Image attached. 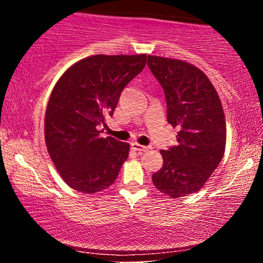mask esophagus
<instances>
[{"instance_id": "34e87169", "label": "esophagus", "mask_w": 263, "mask_h": 263, "mask_svg": "<svg viewBox=\"0 0 263 263\" xmlns=\"http://www.w3.org/2000/svg\"><path fill=\"white\" fill-rule=\"evenodd\" d=\"M131 146H132V148H134L135 151H137V152H147V151L151 149L149 146H142V144L137 143V142H132Z\"/></svg>"}]
</instances>
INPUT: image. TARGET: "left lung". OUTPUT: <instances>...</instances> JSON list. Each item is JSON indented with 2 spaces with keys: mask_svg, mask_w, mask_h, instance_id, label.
<instances>
[{
  "mask_svg": "<svg viewBox=\"0 0 263 263\" xmlns=\"http://www.w3.org/2000/svg\"><path fill=\"white\" fill-rule=\"evenodd\" d=\"M147 65L164 90L167 121L178 126L177 144L162 149L163 167L152 176L171 198L197 193L218 168L225 152L226 123L218 92L197 66L148 55Z\"/></svg>",
  "mask_w": 263,
  "mask_h": 263,
  "instance_id": "1",
  "label": "left lung"
}]
</instances>
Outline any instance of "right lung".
Wrapping results in <instances>:
<instances>
[{
	"label": "right lung",
	"instance_id": "obj_1",
	"mask_svg": "<svg viewBox=\"0 0 263 263\" xmlns=\"http://www.w3.org/2000/svg\"><path fill=\"white\" fill-rule=\"evenodd\" d=\"M146 54L92 55L71 65L48 101L44 135L48 152L64 182L92 194L116 180L129 144L99 131L112 116L125 86L143 70Z\"/></svg>",
	"mask_w": 263,
	"mask_h": 263
}]
</instances>
